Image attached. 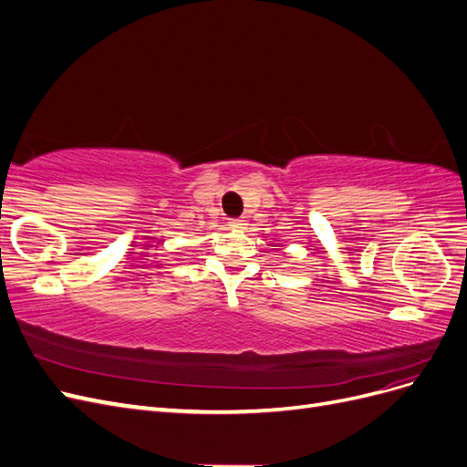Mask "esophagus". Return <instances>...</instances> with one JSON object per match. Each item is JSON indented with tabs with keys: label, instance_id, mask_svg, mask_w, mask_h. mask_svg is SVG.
Here are the masks:
<instances>
[{
	"label": "esophagus",
	"instance_id": "1",
	"mask_svg": "<svg viewBox=\"0 0 467 467\" xmlns=\"http://www.w3.org/2000/svg\"><path fill=\"white\" fill-rule=\"evenodd\" d=\"M244 225H245L244 220H230V228L235 230V232H237V230H244Z\"/></svg>",
	"mask_w": 467,
	"mask_h": 467
}]
</instances>
